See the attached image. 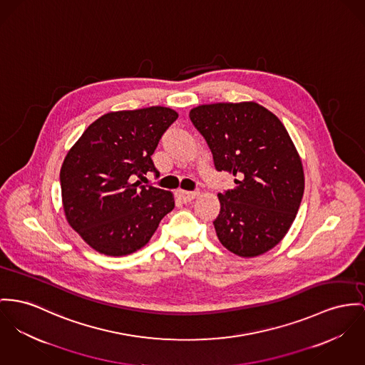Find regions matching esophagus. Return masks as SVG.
<instances>
[{
  "label": "esophagus",
  "mask_w": 365,
  "mask_h": 365,
  "mask_svg": "<svg viewBox=\"0 0 365 365\" xmlns=\"http://www.w3.org/2000/svg\"><path fill=\"white\" fill-rule=\"evenodd\" d=\"M198 192H187V190H178V196L180 200H183L185 202H189V201H192V200H195L196 197H198Z\"/></svg>",
  "instance_id": "esophagus-1"
}]
</instances>
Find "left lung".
<instances>
[{
  "mask_svg": "<svg viewBox=\"0 0 365 365\" xmlns=\"http://www.w3.org/2000/svg\"><path fill=\"white\" fill-rule=\"evenodd\" d=\"M189 116L215 168L236 178L233 189L218 195L220 242L245 258L271 250L290 229L304 193L302 158L286 128L254 101L202 104Z\"/></svg>",
  "mask_w": 365,
  "mask_h": 365,
  "instance_id": "left-lung-1",
  "label": "left lung"
}]
</instances>
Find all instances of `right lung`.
Here are the masks:
<instances>
[{
    "label": "right lung",
    "instance_id": "add662e5",
    "mask_svg": "<svg viewBox=\"0 0 365 365\" xmlns=\"http://www.w3.org/2000/svg\"><path fill=\"white\" fill-rule=\"evenodd\" d=\"M176 118L161 106L104 113L68 151L59 173L63 212L93 250H140L173 210L172 192L133 179L157 172L151 155Z\"/></svg>",
    "mask_w": 365,
    "mask_h": 365
}]
</instances>
